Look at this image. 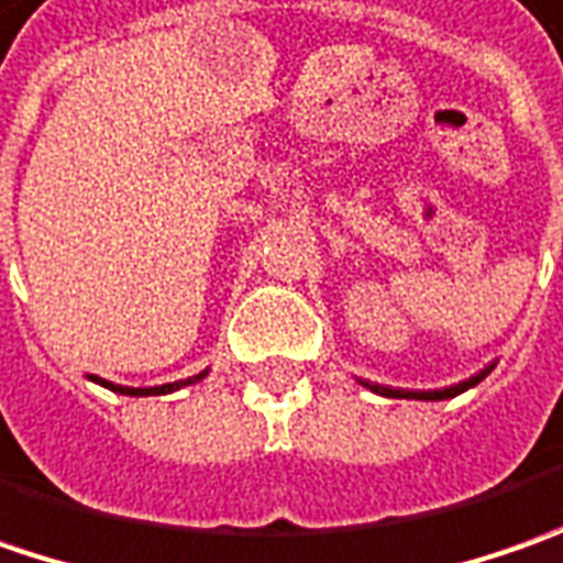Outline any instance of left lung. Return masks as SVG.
I'll return each instance as SVG.
<instances>
[{"label": "left lung", "mask_w": 563, "mask_h": 563, "mask_svg": "<svg viewBox=\"0 0 563 563\" xmlns=\"http://www.w3.org/2000/svg\"><path fill=\"white\" fill-rule=\"evenodd\" d=\"M492 368H482L478 375H473L470 380H460V384H453V387H444V390H390V387H380V384H368V380H358L362 387H368V390H375L380 397H406V400H448V397H456V394H463V390H470V387H476L478 380L485 378Z\"/></svg>", "instance_id": "left-lung-1"}]
</instances>
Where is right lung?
Segmentation results:
<instances>
[{"mask_svg":"<svg viewBox=\"0 0 563 563\" xmlns=\"http://www.w3.org/2000/svg\"><path fill=\"white\" fill-rule=\"evenodd\" d=\"M208 375V372H201V375H195V378H185V380H173V384H159V387H122V384H112V380H100L90 375V380H100L103 387H110L115 394H125V397H151V394H173V390H179V387H188V384H195V380H201Z\"/></svg>","mask_w":563,"mask_h":563,"instance_id":"obj_1","label":"right lung"}]
</instances>
